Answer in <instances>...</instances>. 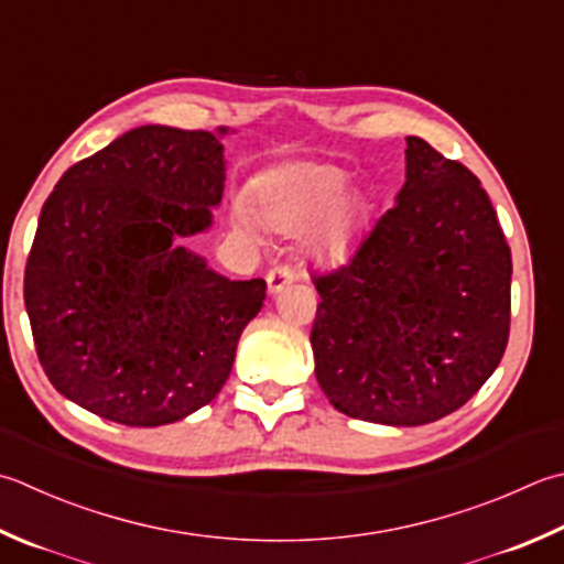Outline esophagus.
<instances>
[{
    "label": "esophagus",
    "mask_w": 564,
    "mask_h": 564,
    "mask_svg": "<svg viewBox=\"0 0 564 564\" xmlns=\"http://www.w3.org/2000/svg\"><path fill=\"white\" fill-rule=\"evenodd\" d=\"M295 281V273L289 269V267H275L269 271L267 275V285H269V293L275 295L281 293L285 285H291Z\"/></svg>",
    "instance_id": "esophagus-1"
}]
</instances>
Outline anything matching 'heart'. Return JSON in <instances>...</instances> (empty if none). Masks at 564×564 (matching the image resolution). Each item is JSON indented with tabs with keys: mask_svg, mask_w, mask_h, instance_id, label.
<instances>
[{
	"mask_svg": "<svg viewBox=\"0 0 564 564\" xmlns=\"http://www.w3.org/2000/svg\"><path fill=\"white\" fill-rule=\"evenodd\" d=\"M345 187L347 175L339 169L301 163L261 178L253 200L263 225L281 235L307 229V251L317 259H337L347 251L357 225V205ZM259 219L241 200L231 207V225L249 239L261 237Z\"/></svg>",
	"mask_w": 564,
	"mask_h": 564,
	"instance_id": "b5f03b06",
	"label": "heart"
}]
</instances>
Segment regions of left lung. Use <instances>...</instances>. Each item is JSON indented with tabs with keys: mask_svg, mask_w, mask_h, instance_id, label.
<instances>
[{
	"mask_svg": "<svg viewBox=\"0 0 564 564\" xmlns=\"http://www.w3.org/2000/svg\"><path fill=\"white\" fill-rule=\"evenodd\" d=\"M405 183L347 263L315 275V377L339 413L413 427L465 405L499 367L511 249L477 175L405 137Z\"/></svg>",
	"mask_w": 564,
	"mask_h": 564,
	"instance_id": "8db88e82",
	"label": "left lung"
}]
</instances>
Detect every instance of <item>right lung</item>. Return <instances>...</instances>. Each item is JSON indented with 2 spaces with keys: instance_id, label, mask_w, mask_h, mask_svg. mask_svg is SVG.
<instances>
[{
  "instance_id": "obj_1",
  "label": "right lung",
  "mask_w": 564,
  "mask_h": 564,
  "mask_svg": "<svg viewBox=\"0 0 564 564\" xmlns=\"http://www.w3.org/2000/svg\"><path fill=\"white\" fill-rule=\"evenodd\" d=\"M235 129H131L70 165L43 203L24 275L53 389L105 421L156 427L229 379L267 283L229 281L187 249L213 227Z\"/></svg>"
}]
</instances>
